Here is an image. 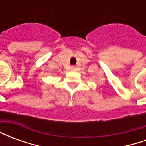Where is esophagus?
I'll return each mask as SVG.
<instances>
[{
	"instance_id": "esophagus-1",
	"label": "esophagus",
	"mask_w": 146,
	"mask_h": 146,
	"mask_svg": "<svg viewBox=\"0 0 146 146\" xmlns=\"http://www.w3.org/2000/svg\"><path fill=\"white\" fill-rule=\"evenodd\" d=\"M71 70H76V66H71Z\"/></svg>"
}]
</instances>
